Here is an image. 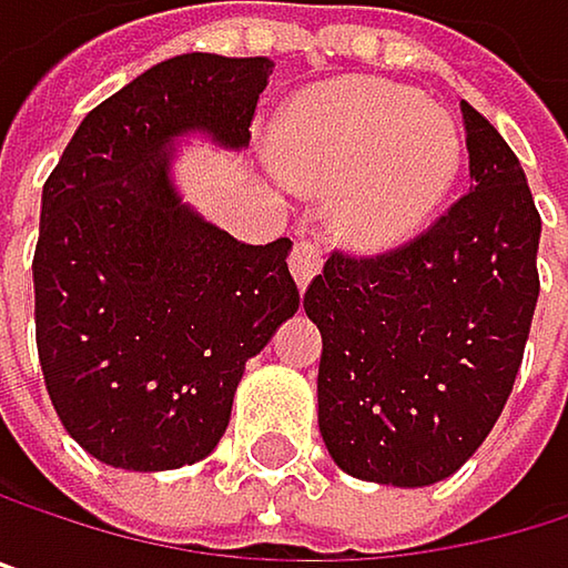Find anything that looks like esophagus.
Here are the masks:
<instances>
[{
    "label": "esophagus",
    "mask_w": 568,
    "mask_h": 568,
    "mask_svg": "<svg viewBox=\"0 0 568 568\" xmlns=\"http://www.w3.org/2000/svg\"><path fill=\"white\" fill-rule=\"evenodd\" d=\"M290 268H293L296 286H300V290H306L310 282L320 275V268H323V248H320V242H313V239H300V242L293 245Z\"/></svg>",
    "instance_id": "34e87169"
}]
</instances>
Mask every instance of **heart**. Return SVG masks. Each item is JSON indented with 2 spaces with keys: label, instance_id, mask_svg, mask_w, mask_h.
<instances>
[{
  "label": "heart",
  "instance_id": "1",
  "mask_svg": "<svg viewBox=\"0 0 568 568\" xmlns=\"http://www.w3.org/2000/svg\"><path fill=\"white\" fill-rule=\"evenodd\" d=\"M275 162L300 189H333L329 219L363 252L409 242L453 192L463 135L419 92L383 79H339L296 99L275 132Z\"/></svg>",
  "mask_w": 568,
  "mask_h": 568
}]
</instances>
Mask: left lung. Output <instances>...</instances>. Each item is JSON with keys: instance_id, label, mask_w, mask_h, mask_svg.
Listing matches in <instances>:
<instances>
[{"instance_id": "1", "label": "left lung", "mask_w": 568, "mask_h": 568, "mask_svg": "<svg viewBox=\"0 0 568 568\" xmlns=\"http://www.w3.org/2000/svg\"><path fill=\"white\" fill-rule=\"evenodd\" d=\"M469 195L409 245L333 252L303 310L323 333L320 433L366 483L449 479L493 433L539 300V212L506 139L459 102Z\"/></svg>"}]
</instances>
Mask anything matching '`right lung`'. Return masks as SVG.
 I'll use <instances>...</instances> for the list:
<instances>
[{"instance_id":"add662e5","label":"right lung","mask_w":568,"mask_h":568,"mask_svg":"<svg viewBox=\"0 0 568 568\" xmlns=\"http://www.w3.org/2000/svg\"><path fill=\"white\" fill-rule=\"evenodd\" d=\"M272 65L165 59L95 105L45 179L32 258L39 363L65 433L112 469L205 459L245 363L300 310L293 242H235L172 179L189 135L248 145Z\"/></svg>"}]
</instances>
